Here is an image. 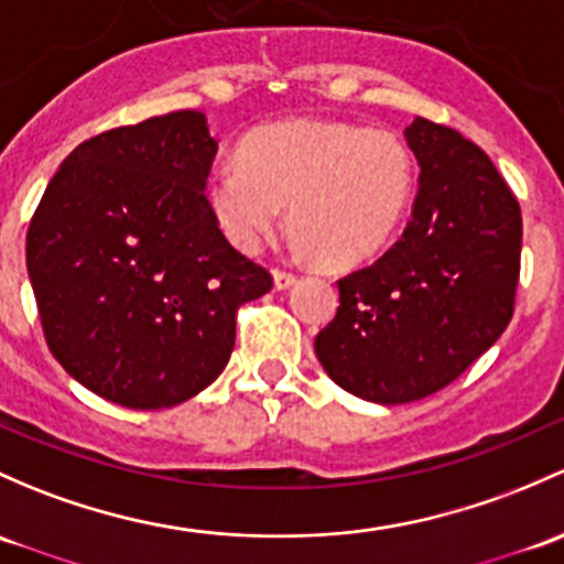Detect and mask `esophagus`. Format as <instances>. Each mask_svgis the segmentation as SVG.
<instances>
[{
    "label": "esophagus",
    "instance_id": "esophagus-1",
    "mask_svg": "<svg viewBox=\"0 0 564 564\" xmlns=\"http://www.w3.org/2000/svg\"><path fill=\"white\" fill-rule=\"evenodd\" d=\"M272 278H275V289H292L294 283H297V275L289 270H281V267H278V270H272Z\"/></svg>",
    "mask_w": 564,
    "mask_h": 564
}]
</instances>
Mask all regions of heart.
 Listing matches in <instances>:
<instances>
[{
    "mask_svg": "<svg viewBox=\"0 0 564 564\" xmlns=\"http://www.w3.org/2000/svg\"><path fill=\"white\" fill-rule=\"evenodd\" d=\"M411 194L413 159L394 132L316 118L257 129L205 183L213 218L242 253L262 248L289 203L294 242L332 267L381 251Z\"/></svg>",
    "mask_w": 564,
    "mask_h": 564,
    "instance_id": "b5f03b06",
    "label": "heart"
}]
</instances>
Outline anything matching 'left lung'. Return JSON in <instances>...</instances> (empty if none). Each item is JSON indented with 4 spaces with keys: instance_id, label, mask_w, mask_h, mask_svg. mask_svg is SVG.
Returning a JSON list of instances; mask_svg holds the SVG:
<instances>
[{
    "instance_id": "8db88e82",
    "label": "left lung",
    "mask_w": 564,
    "mask_h": 564,
    "mask_svg": "<svg viewBox=\"0 0 564 564\" xmlns=\"http://www.w3.org/2000/svg\"><path fill=\"white\" fill-rule=\"evenodd\" d=\"M419 194L400 240L340 278L316 357L340 389L381 405L435 394L489 351L513 316L521 210L476 142L416 118L405 129Z\"/></svg>"
}]
</instances>
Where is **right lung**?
Instances as JSON below:
<instances>
[{
	"label": "right lung",
	"instance_id": "1",
	"mask_svg": "<svg viewBox=\"0 0 564 564\" xmlns=\"http://www.w3.org/2000/svg\"><path fill=\"white\" fill-rule=\"evenodd\" d=\"M218 142L177 110L80 142L26 232L45 343L94 394L156 411L227 367L240 305L272 289L205 203Z\"/></svg>",
	"mask_w": 564,
	"mask_h": 564
}]
</instances>
